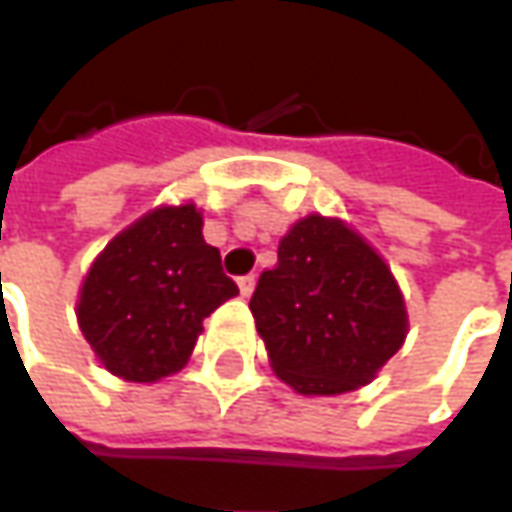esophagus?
Returning <instances> with one entry per match:
<instances>
[{
    "instance_id": "1",
    "label": "esophagus",
    "mask_w": 512,
    "mask_h": 512,
    "mask_svg": "<svg viewBox=\"0 0 512 512\" xmlns=\"http://www.w3.org/2000/svg\"><path fill=\"white\" fill-rule=\"evenodd\" d=\"M238 289L240 297H252V291H255V274H243V277H238Z\"/></svg>"
}]
</instances>
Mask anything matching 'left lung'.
<instances>
[{
  "mask_svg": "<svg viewBox=\"0 0 512 512\" xmlns=\"http://www.w3.org/2000/svg\"><path fill=\"white\" fill-rule=\"evenodd\" d=\"M272 371L303 397L357 391L397 354L408 311L377 249L340 218L306 215L249 300Z\"/></svg>",
  "mask_w": 512,
  "mask_h": 512,
  "instance_id": "8db88e82",
  "label": "left lung"
}]
</instances>
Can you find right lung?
I'll use <instances>...</instances> for the list:
<instances>
[{"instance_id": "obj_1", "label": "right lung", "mask_w": 512, "mask_h": 512, "mask_svg": "<svg viewBox=\"0 0 512 512\" xmlns=\"http://www.w3.org/2000/svg\"><path fill=\"white\" fill-rule=\"evenodd\" d=\"M201 229L195 203L158 206L118 232L84 274L76 317L110 374L158 382L181 371L203 320L238 294Z\"/></svg>"}]
</instances>
